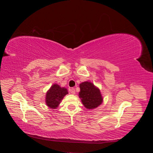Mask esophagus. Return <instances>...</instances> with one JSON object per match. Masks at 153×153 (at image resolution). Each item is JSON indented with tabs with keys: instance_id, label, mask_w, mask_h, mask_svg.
I'll return each instance as SVG.
<instances>
[{
	"instance_id": "1",
	"label": "esophagus",
	"mask_w": 153,
	"mask_h": 153,
	"mask_svg": "<svg viewBox=\"0 0 153 153\" xmlns=\"http://www.w3.org/2000/svg\"><path fill=\"white\" fill-rule=\"evenodd\" d=\"M69 91H70L71 93V94H75V89H74V88H71V89H69Z\"/></svg>"
}]
</instances>
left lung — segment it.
Returning <instances> with one entry per match:
<instances>
[{
  "label": "left lung",
  "mask_w": 153,
  "mask_h": 153,
  "mask_svg": "<svg viewBox=\"0 0 153 153\" xmlns=\"http://www.w3.org/2000/svg\"><path fill=\"white\" fill-rule=\"evenodd\" d=\"M79 97L83 105L87 109H94L103 103V97L100 90L90 82H84L80 84Z\"/></svg>",
  "instance_id": "8db88e82"
}]
</instances>
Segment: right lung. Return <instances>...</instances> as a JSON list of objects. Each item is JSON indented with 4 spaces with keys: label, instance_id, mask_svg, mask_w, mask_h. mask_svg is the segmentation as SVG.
Wrapping results in <instances>:
<instances>
[{
    "label": "right lung",
    "instance_id": "add662e5",
    "mask_svg": "<svg viewBox=\"0 0 153 153\" xmlns=\"http://www.w3.org/2000/svg\"><path fill=\"white\" fill-rule=\"evenodd\" d=\"M68 94V91L65 87H61L58 84H55L52 85L46 94V104L49 108L55 109L61 103L64 97Z\"/></svg>",
    "mask_w": 153,
    "mask_h": 153
}]
</instances>
